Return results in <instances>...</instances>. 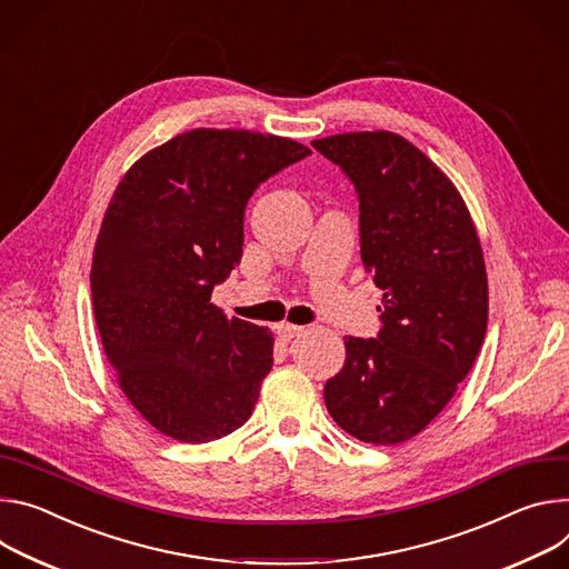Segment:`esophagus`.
I'll return each mask as SVG.
<instances>
[{
  "label": "esophagus",
  "mask_w": 569,
  "mask_h": 569,
  "mask_svg": "<svg viewBox=\"0 0 569 569\" xmlns=\"http://www.w3.org/2000/svg\"><path fill=\"white\" fill-rule=\"evenodd\" d=\"M302 326H293V323H280L278 326V335L282 341H291L293 337H300L302 335Z\"/></svg>",
  "instance_id": "obj_1"
}]
</instances>
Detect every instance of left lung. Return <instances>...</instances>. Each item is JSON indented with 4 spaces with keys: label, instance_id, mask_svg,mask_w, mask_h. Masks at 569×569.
I'll use <instances>...</instances> for the list:
<instances>
[{
    "label": "left lung",
    "instance_id": "1",
    "mask_svg": "<svg viewBox=\"0 0 569 569\" xmlns=\"http://www.w3.org/2000/svg\"><path fill=\"white\" fill-rule=\"evenodd\" d=\"M359 199L361 262L382 289L375 339L346 337L323 389L335 422L372 446L422 431L466 380L488 323L481 243L452 180L389 131L313 140Z\"/></svg>",
    "mask_w": 569,
    "mask_h": 569
}]
</instances>
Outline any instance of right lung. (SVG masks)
<instances>
[{
	"label": "right lung",
	"mask_w": 569,
	"mask_h": 569,
	"mask_svg": "<svg viewBox=\"0 0 569 569\" xmlns=\"http://www.w3.org/2000/svg\"><path fill=\"white\" fill-rule=\"evenodd\" d=\"M309 153L287 138L197 129L117 184L94 243V319L121 391L160 433L208 443L256 409L273 335L210 298L241 260L252 192Z\"/></svg>",
	"instance_id": "1"
}]
</instances>
